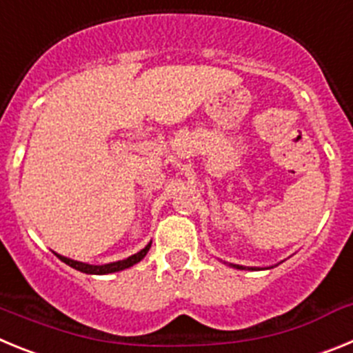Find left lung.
I'll list each match as a JSON object with an SVG mask.
<instances>
[{"instance_id":"obj_1","label":"left lung","mask_w":353,"mask_h":353,"mask_svg":"<svg viewBox=\"0 0 353 353\" xmlns=\"http://www.w3.org/2000/svg\"><path fill=\"white\" fill-rule=\"evenodd\" d=\"M233 267H239V265H233Z\"/></svg>"}]
</instances>
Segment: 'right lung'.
<instances>
[{
  "mask_svg": "<svg viewBox=\"0 0 353 353\" xmlns=\"http://www.w3.org/2000/svg\"><path fill=\"white\" fill-rule=\"evenodd\" d=\"M150 245H152V244H148L145 249H141L139 252H136V254L129 256L127 260L114 261V263H108V265H88V263H83V261H74V260H70V258L60 256V254H56V256L60 258L63 263L70 265L72 269L81 270V272H84V274H111V272H118V270L129 269V267H132L134 263L141 261L143 258L146 256V252H148Z\"/></svg>",
  "mask_w": 353,
  "mask_h": 353,
  "instance_id": "right-lung-1",
  "label": "right lung"
}]
</instances>
